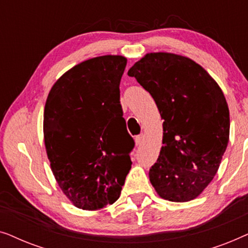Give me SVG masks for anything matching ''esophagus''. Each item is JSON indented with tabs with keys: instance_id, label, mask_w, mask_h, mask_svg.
Returning <instances> with one entry per match:
<instances>
[{
	"instance_id": "1",
	"label": "esophagus",
	"mask_w": 248,
	"mask_h": 248,
	"mask_svg": "<svg viewBox=\"0 0 248 248\" xmlns=\"http://www.w3.org/2000/svg\"><path fill=\"white\" fill-rule=\"evenodd\" d=\"M135 144L137 145H140L141 143H142V141H143V134H140V135H137V137H135Z\"/></svg>"
}]
</instances>
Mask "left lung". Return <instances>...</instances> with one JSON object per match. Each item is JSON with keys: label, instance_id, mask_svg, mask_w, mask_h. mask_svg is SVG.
I'll list each match as a JSON object with an SVG mask.
<instances>
[{"label": "left lung", "instance_id": "left-lung-1", "mask_svg": "<svg viewBox=\"0 0 248 248\" xmlns=\"http://www.w3.org/2000/svg\"><path fill=\"white\" fill-rule=\"evenodd\" d=\"M151 94L164 120L162 147L149 177L160 198L187 202L218 171L229 141V109L201 65L171 53H149L128 70Z\"/></svg>", "mask_w": 248, "mask_h": 248}]
</instances>
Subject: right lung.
Segmentation results:
<instances>
[{"instance_id":"1","label":"right lung","mask_w":248,"mask_h":248,"mask_svg":"<svg viewBox=\"0 0 248 248\" xmlns=\"http://www.w3.org/2000/svg\"><path fill=\"white\" fill-rule=\"evenodd\" d=\"M127 60L105 55L56 81L44 110V140L57 184L77 208L103 209L120 198L131 169L120 82Z\"/></svg>"}]
</instances>
